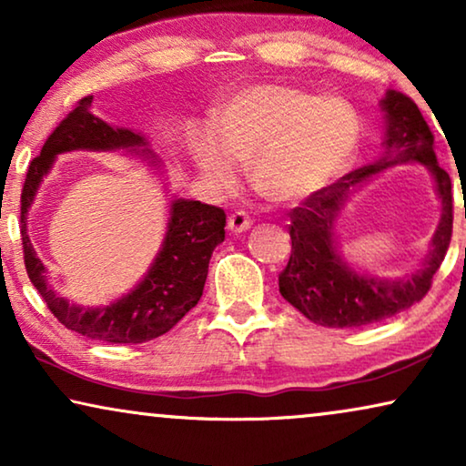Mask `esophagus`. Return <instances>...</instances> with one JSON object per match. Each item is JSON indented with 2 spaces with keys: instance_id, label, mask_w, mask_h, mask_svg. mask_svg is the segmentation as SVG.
<instances>
[{
  "instance_id": "esophagus-1",
  "label": "esophagus",
  "mask_w": 466,
  "mask_h": 466,
  "mask_svg": "<svg viewBox=\"0 0 466 466\" xmlns=\"http://www.w3.org/2000/svg\"><path fill=\"white\" fill-rule=\"evenodd\" d=\"M228 231L231 233H244V231H248V228L252 227V220H250V216H248L246 212H235V214H231L228 216Z\"/></svg>"
}]
</instances>
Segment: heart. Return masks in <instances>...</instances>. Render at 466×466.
I'll return each mask as SVG.
<instances>
[{
	"mask_svg": "<svg viewBox=\"0 0 466 466\" xmlns=\"http://www.w3.org/2000/svg\"><path fill=\"white\" fill-rule=\"evenodd\" d=\"M193 144L203 182L216 193L238 184L233 163L248 165L250 184L278 206H297L329 188L360 146L356 107L339 95H322L284 85H257L235 93Z\"/></svg>",
	"mask_w": 466,
	"mask_h": 466,
	"instance_id": "1",
	"label": "heart"
}]
</instances>
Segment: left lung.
<instances>
[{"instance_id":"8db88e82","label":"left lung","mask_w":466,"mask_h":466,"mask_svg":"<svg viewBox=\"0 0 466 466\" xmlns=\"http://www.w3.org/2000/svg\"><path fill=\"white\" fill-rule=\"evenodd\" d=\"M380 104L386 118L384 157L343 176L290 212L292 252L286 269L279 273V292L292 308L320 327H365L410 309L429 292L432 276L450 248L454 197L448 171L437 163L432 148L435 137L418 106L407 95L386 91ZM403 162H420L431 171L442 201V218L420 270L397 280H380L356 272L340 258L334 225L354 187L384 168Z\"/></svg>"}]
</instances>
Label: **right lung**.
<instances>
[{
	"mask_svg": "<svg viewBox=\"0 0 466 466\" xmlns=\"http://www.w3.org/2000/svg\"><path fill=\"white\" fill-rule=\"evenodd\" d=\"M91 104L93 95L80 99L78 106L50 133L40 157L29 165L21 193L25 269L48 309L66 329L107 343H144L174 329L201 299L209 258L214 248L225 241L227 216L220 208L208 203L174 199L169 206L163 244L136 289L99 308H82L56 295L48 286L46 267L37 258L27 235V214L40 184L53 169L55 158L74 150H125L142 155L152 167H161V158L148 148V139L142 133L107 125L91 112Z\"/></svg>",
	"mask_w": 466,
	"mask_h": 466,
	"instance_id": "1",
	"label": "right lung"
}]
</instances>
